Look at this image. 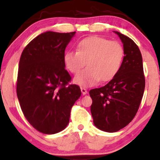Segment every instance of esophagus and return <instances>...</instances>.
<instances>
[{"label": "esophagus", "mask_w": 160, "mask_h": 160, "mask_svg": "<svg viewBox=\"0 0 160 160\" xmlns=\"http://www.w3.org/2000/svg\"><path fill=\"white\" fill-rule=\"evenodd\" d=\"M80 89H81V92L82 95H86L87 93V90H86V89H85V88L80 87Z\"/></svg>", "instance_id": "1"}]
</instances>
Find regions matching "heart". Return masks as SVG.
Instances as JSON below:
<instances>
[{
	"label": "heart",
	"mask_w": 160,
	"mask_h": 160,
	"mask_svg": "<svg viewBox=\"0 0 160 160\" xmlns=\"http://www.w3.org/2000/svg\"><path fill=\"white\" fill-rule=\"evenodd\" d=\"M124 56L122 45L101 37H89L79 41L77 52H68L64 63L70 72L77 74L74 81L81 86H91L99 80L109 81L120 69Z\"/></svg>",
	"instance_id": "1"
}]
</instances>
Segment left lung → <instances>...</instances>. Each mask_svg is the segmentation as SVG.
<instances>
[{"label":"left lung","mask_w":160,"mask_h":160,"mask_svg":"<svg viewBox=\"0 0 160 160\" xmlns=\"http://www.w3.org/2000/svg\"><path fill=\"white\" fill-rule=\"evenodd\" d=\"M114 32L123 43L122 65L108 84L89 91L94 125L108 132L119 131L133 120L145 87L142 56L138 47L128 37Z\"/></svg>","instance_id":"left-lung-1"}]
</instances>
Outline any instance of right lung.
Instances as JSON below:
<instances>
[{
    "label": "right lung",
    "mask_w": 160,
    "mask_h": 160,
    "mask_svg": "<svg viewBox=\"0 0 160 160\" xmlns=\"http://www.w3.org/2000/svg\"><path fill=\"white\" fill-rule=\"evenodd\" d=\"M74 32H47L25 47L20 57L16 93L23 114L43 134L62 131L69 122L71 110L81 95L80 87L69 84L65 50Z\"/></svg>",
    "instance_id": "1"
}]
</instances>
